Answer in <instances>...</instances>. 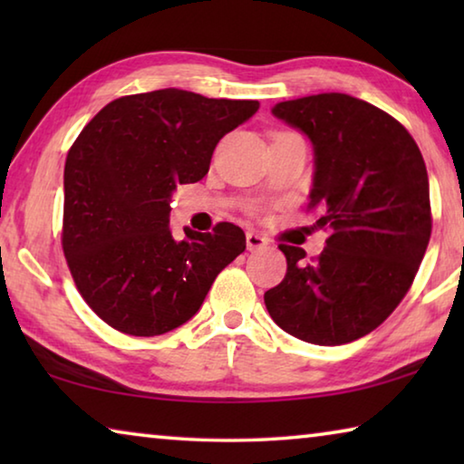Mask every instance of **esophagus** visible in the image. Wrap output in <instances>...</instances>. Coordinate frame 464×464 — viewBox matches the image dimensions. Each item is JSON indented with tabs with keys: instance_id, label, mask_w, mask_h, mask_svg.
Returning a JSON list of instances; mask_svg holds the SVG:
<instances>
[{
	"instance_id": "esophagus-1",
	"label": "esophagus",
	"mask_w": 464,
	"mask_h": 464,
	"mask_svg": "<svg viewBox=\"0 0 464 464\" xmlns=\"http://www.w3.org/2000/svg\"><path fill=\"white\" fill-rule=\"evenodd\" d=\"M246 243H247V249L249 251H260V249H264L266 246H268V239L262 237V235L254 233V231H247Z\"/></svg>"
}]
</instances>
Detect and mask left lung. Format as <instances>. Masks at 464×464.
Here are the masks:
<instances>
[{
    "label": "left lung",
    "instance_id": "8db88e82",
    "mask_svg": "<svg viewBox=\"0 0 464 464\" xmlns=\"http://www.w3.org/2000/svg\"><path fill=\"white\" fill-rule=\"evenodd\" d=\"M272 114L313 145L309 207L329 227L317 262L280 246L286 276L264 295L276 325L298 340L340 345L371 334L410 290L426 254L428 171L401 122L340 92L278 102Z\"/></svg>",
    "mask_w": 464,
    "mask_h": 464
}]
</instances>
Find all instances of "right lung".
<instances>
[{
	"instance_id": "1",
	"label": "right lung",
	"mask_w": 464,
	"mask_h": 464,
	"mask_svg": "<svg viewBox=\"0 0 464 464\" xmlns=\"http://www.w3.org/2000/svg\"><path fill=\"white\" fill-rule=\"evenodd\" d=\"M256 100L166 88L110 102L65 161L63 251L85 303L110 327L151 337L198 313L246 233L169 229L171 194L208 174L218 140L257 112Z\"/></svg>"
}]
</instances>
